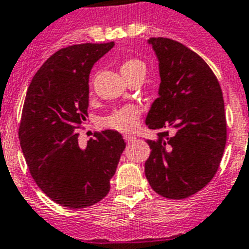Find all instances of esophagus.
Here are the masks:
<instances>
[{"label": "esophagus", "mask_w": 249, "mask_h": 249, "mask_svg": "<svg viewBox=\"0 0 249 249\" xmlns=\"http://www.w3.org/2000/svg\"><path fill=\"white\" fill-rule=\"evenodd\" d=\"M123 138H124V141H126L127 143H132L133 141H136V137L132 136V134H126Z\"/></svg>", "instance_id": "1"}]
</instances>
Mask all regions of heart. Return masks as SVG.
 <instances>
[{
  "label": "heart",
  "mask_w": 249,
  "mask_h": 249,
  "mask_svg": "<svg viewBox=\"0 0 249 249\" xmlns=\"http://www.w3.org/2000/svg\"><path fill=\"white\" fill-rule=\"evenodd\" d=\"M120 70L123 77L128 80L134 75L140 74V72H145V64L141 61L140 59L129 58L121 64ZM140 117V107L134 106V105H128V106H123L121 108L115 109L111 115L104 118L102 123H104L105 127L116 129V131L129 132L136 128Z\"/></svg>",
  "instance_id": "heart-1"
}]
</instances>
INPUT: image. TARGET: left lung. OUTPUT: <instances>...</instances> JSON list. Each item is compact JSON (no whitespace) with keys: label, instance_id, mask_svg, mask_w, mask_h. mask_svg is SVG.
I'll list each match as a JSON object with an SVG mask.
<instances>
[{"label":"left lung","instance_id":"obj_1","mask_svg":"<svg viewBox=\"0 0 249 249\" xmlns=\"http://www.w3.org/2000/svg\"><path fill=\"white\" fill-rule=\"evenodd\" d=\"M148 43L158 58L160 85L145 118L148 128L159 131L147 140L145 178L163 197L186 199L220 166L227 137L222 91L204 59L184 44L161 36Z\"/></svg>","mask_w":249,"mask_h":249}]
</instances>
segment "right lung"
Returning a JSON list of instances; mask_svg holds the SVG:
<instances>
[{"label": "right lung", "mask_w": 249, "mask_h": 249, "mask_svg": "<svg viewBox=\"0 0 249 249\" xmlns=\"http://www.w3.org/2000/svg\"><path fill=\"white\" fill-rule=\"evenodd\" d=\"M115 43L76 44L50 56L32 79L18 137L28 169L40 190L68 209L101 201L109 191L121 154V133L95 132L85 147L76 129L86 122L89 76Z\"/></svg>", "instance_id": "right-lung-1"}]
</instances>
